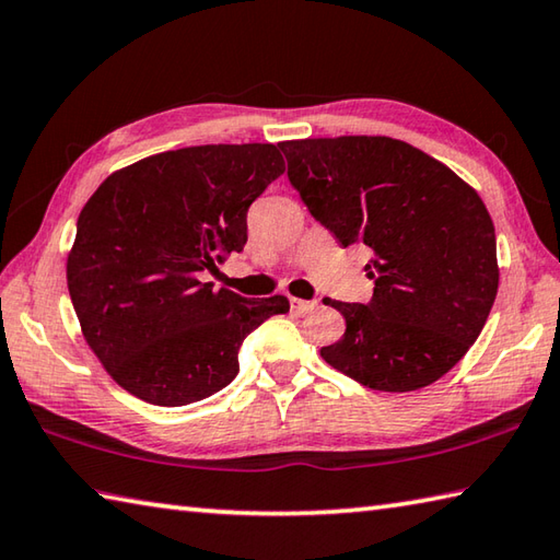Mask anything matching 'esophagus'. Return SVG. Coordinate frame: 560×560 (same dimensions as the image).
I'll list each match as a JSON object with an SVG mask.
<instances>
[{"mask_svg": "<svg viewBox=\"0 0 560 560\" xmlns=\"http://www.w3.org/2000/svg\"><path fill=\"white\" fill-rule=\"evenodd\" d=\"M290 307H292L294 314H310L312 310H316V302H314V300H298V298H292V300H290Z\"/></svg>", "mask_w": 560, "mask_h": 560, "instance_id": "obj_1", "label": "esophagus"}]
</instances>
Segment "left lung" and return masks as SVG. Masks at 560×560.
<instances>
[{
  "mask_svg": "<svg viewBox=\"0 0 560 560\" xmlns=\"http://www.w3.org/2000/svg\"><path fill=\"white\" fill-rule=\"evenodd\" d=\"M290 185L346 248H371L373 300H326L346 319L322 358L380 393H411L456 365L498 298L488 207L436 158L387 136L282 141Z\"/></svg>",
  "mask_w": 560,
  "mask_h": 560,
  "instance_id": "obj_1",
  "label": "left lung"
}]
</instances>
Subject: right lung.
<instances>
[{
    "mask_svg": "<svg viewBox=\"0 0 560 560\" xmlns=\"http://www.w3.org/2000/svg\"><path fill=\"white\" fill-rule=\"evenodd\" d=\"M284 173L272 143L189 145L114 171L82 207L68 250L80 331L126 393L183 407L224 389L246 336L290 312L202 282L244 250L246 214Z\"/></svg>",
    "mask_w": 560,
    "mask_h": 560,
    "instance_id": "obj_1",
    "label": "right lung"
}]
</instances>
